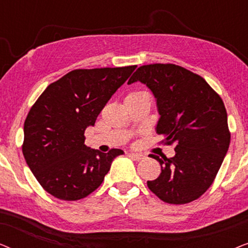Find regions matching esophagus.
<instances>
[{
    "mask_svg": "<svg viewBox=\"0 0 248 248\" xmlns=\"http://www.w3.org/2000/svg\"><path fill=\"white\" fill-rule=\"evenodd\" d=\"M130 157L132 159H134V160L140 161V160H143V159L145 158V155L142 154H130Z\"/></svg>",
    "mask_w": 248,
    "mask_h": 248,
    "instance_id": "obj_1",
    "label": "esophagus"
}]
</instances>
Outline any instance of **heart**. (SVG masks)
Returning <instances> with one entry per match:
<instances>
[{
	"mask_svg": "<svg viewBox=\"0 0 248 248\" xmlns=\"http://www.w3.org/2000/svg\"><path fill=\"white\" fill-rule=\"evenodd\" d=\"M141 94H147V93L144 91H133V93H128L127 97H135V96H141Z\"/></svg>",
	"mask_w": 248,
	"mask_h": 248,
	"instance_id": "1",
	"label": "heart"
}]
</instances>
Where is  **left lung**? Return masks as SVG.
I'll return each mask as SVG.
<instances>
[{
	"instance_id": "8db88e82",
	"label": "left lung",
	"mask_w": 248,
	"mask_h": 248,
	"mask_svg": "<svg viewBox=\"0 0 248 248\" xmlns=\"http://www.w3.org/2000/svg\"><path fill=\"white\" fill-rule=\"evenodd\" d=\"M135 81L147 84L157 99L161 143L175 145L172 158L150 155L161 172L147 182L149 189L169 204L198 200L212 185L229 148L221 97L199 74L170 63L140 66L127 83Z\"/></svg>"
}]
</instances>
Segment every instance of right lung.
I'll use <instances>...</instances> for the list:
<instances>
[{"instance_id":"right-lung-1","label":"right lung","mask_w":248,"mask_h":248,"mask_svg":"<svg viewBox=\"0 0 248 248\" xmlns=\"http://www.w3.org/2000/svg\"><path fill=\"white\" fill-rule=\"evenodd\" d=\"M137 65L78 69L50 83L25 121L22 154L42 187L54 198L77 201L99 187L121 149L107 154L84 144V131L94 125L118 88Z\"/></svg>"}]
</instances>
